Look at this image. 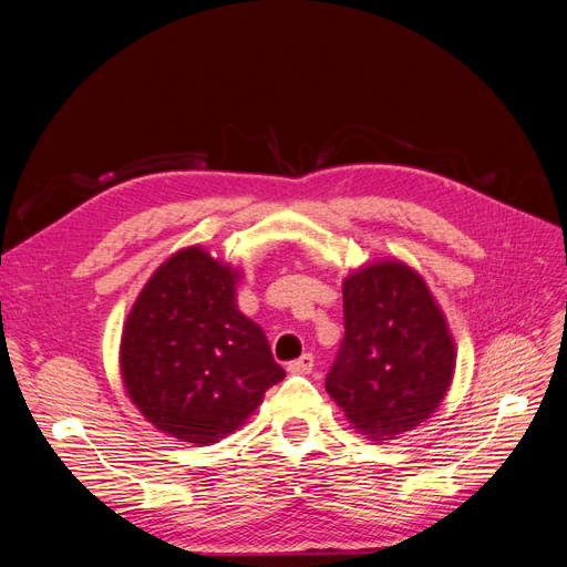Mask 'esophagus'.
Instances as JSON below:
<instances>
[{
  "instance_id": "obj_1",
  "label": "esophagus",
  "mask_w": 567,
  "mask_h": 567,
  "mask_svg": "<svg viewBox=\"0 0 567 567\" xmlns=\"http://www.w3.org/2000/svg\"><path fill=\"white\" fill-rule=\"evenodd\" d=\"M312 368H315L312 353H303L299 361H291V363L287 365V370H289L291 374H310V372H312Z\"/></svg>"
}]
</instances>
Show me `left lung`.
<instances>
[{"mask_svg":"<svg viewBox=\"0 0 567 567\" xmlns=\"http://www.w3.org/2000/svg\"><path fill=\"white\" fill-rule=\"evenodd\" d=\"M344 340L326 393L361 436L393 441L430 421L449 395L457 347L425 278L398 257L342 280Z\"/></svg>","mask_w":567,"mask_h":567,"instance_id":"8db88e82","label":"left lung"}]
</instances>
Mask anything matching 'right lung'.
Segmentation results:
<instances>
[{"label": "right lung", "mask_w": 567, "mask_h": 567, "mask_svg": "<svg viewBox=\"0 0 567 567\" xmlns=\"http://www.w3.org/2000/svg\"><path fill=\"white\" fill-rule=\"evenodd\" d=\"M241 271L202 246L167 257L124 321L118 372L158 432L212 445L285 379L264 331L236 306Z\"/></svg>", "instance_id": "right-lung-1"}]
</instances>
